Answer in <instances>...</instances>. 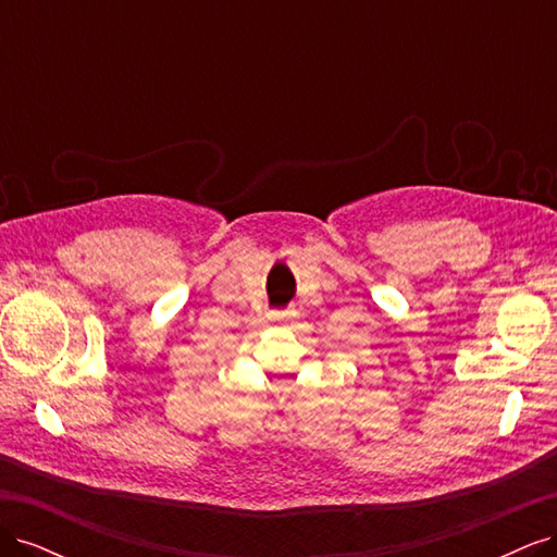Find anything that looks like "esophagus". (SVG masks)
I'll return each instance as SVG.
<instances>
[{
    "label": "esophagus",
    "mask_w": 557,
    "mask_h": 557,
    "mask_svg": "<svg viewBox=\"0 0 557 557\" xmlns=\"http://www.w3.org/2000/svg\"><path fill=\"white\" fill-rule=\"evenodd\" d=\"M293 315V311H272L269 313V318L272 320H288Z\"/></svg>",
    "instance_id": "esophagus-1"
}]
</instances>
